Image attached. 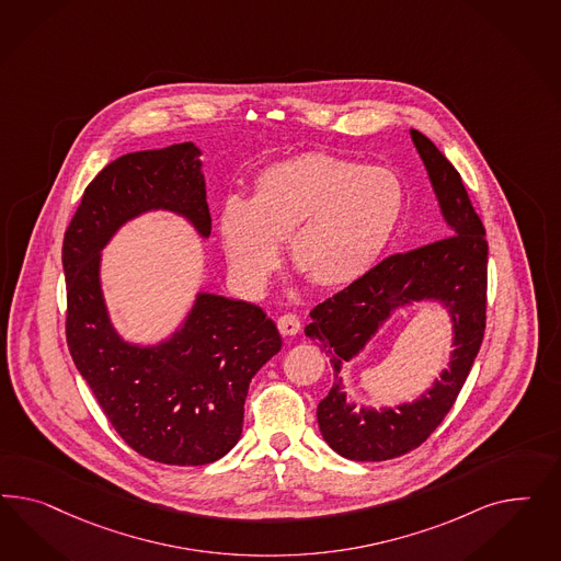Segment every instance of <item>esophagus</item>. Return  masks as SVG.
<instances>
[{"mask_svg":"<svg viewBox=\"0 0 561 561\" xmlns=\"http://www.w3.org/2000/svg\"><path fill=\"white\" fill-rule=\"evenodd\" d=\"M277 329H279V333L282 335H286V337H291V335H296L298 331H300V319L296 317V314H282L279 319H277Z\"/></svg>","mask_w":561,"mask_h":561,"instance_id":"obj_1","label":"esophagus"}]
</instances>
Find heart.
Wrapping results in <instances>:
<instances>
[{"mask_svg":"<svg viewBox=\"0 0 561 561\" xmlns=\"http://www.w3.org/2000/svg\"><path fill=\"white\" fill-rule=\"evenodd\" d=\"M405 205L397 174L308 152L261 170L251 199H230L218 218L221 249L238 284L259 288L286 240L289 265L317 288H345L374 265Z\"/></svg>","mask_w":561,"mask_h":561,"instance_id":"1","label":"heart"}]
</instances>
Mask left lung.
<instances>
[{
  "label": "left lung",
  "mask_w": 561,
  "mask_h": 561,
  "mask_svg": "<svg viewBox=\"0 0 561 561\" xmlns=\"http://www.w3.org/2000/svg\"><path fill=\"white\" fill-rule=\"evenodd\" d=\"M448 221V237L382 259L357 282L310 310L305 333L319 341L335 373L382 323L392 308L438 298L455 321L450 370L411 405L387 411H354L335 385L317 409L324 442L352 460H389L422 446L453 409L471 373L485 333L488 240L457 169L420 131H411Z\"/></svg>",
  "instance_id": "obj_1"
}]
</instances>
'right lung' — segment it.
Here are the masks:
<instances>
[{
  "label": "right lung",
  "mask_w": 561,
  "mask_h": 561,
  "mask_svg": "<svg viewBox=\"0 0 561 561\" xmlns=\"http://www.w3.org/2000/svg\"><path fill=\"white\" fill-rule=\"evenodd\" d=\"M199 150L174 144L125 153L85 187L64 237L66 340L106 420L146 459L195 467L221 459L242 434L256 370L282 350L259 306L202 294L187 323L158 350L117 337L108 323L99 253L121 224L164 207L211 232Z\"/></svg>",
  "instance_id": "add662e5"
}]
</instances>
